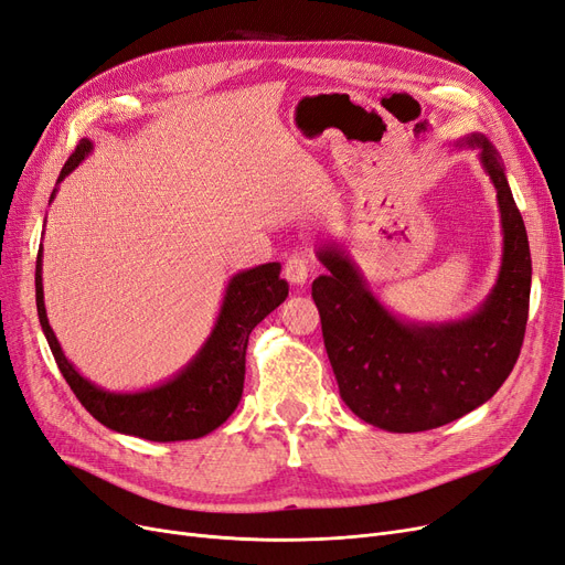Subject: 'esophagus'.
<instances>
[{
    "instance_id": "esophagus-1",
    "label": "esophagus",
    "mask_w": 565,
    "mask_h": 565,
    "mask_svg": "<svg viewBox=\"0 0 565 565\" xmlns=\"http://www.w3.org/2000/svg\"><path fill=\"white\" fill-rule=\"evenodd\" d=\"M284 277L288 279V284L305 286L307 277H309V258L305 254L290 256L284 265Z\"/></svg>"
}]
</instances>
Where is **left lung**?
Listing matches in <instances>:
<instances>
[{
  "mask_svg": "<svg viewBox=\"0 0 565 565\" xmlns=\"http://www.w3.org/2000/svg\"><path fill=\"white\" fill-rule=\"evenodd\" d=\"M477 153L495 188L503 256L493 288L470 315L416 321L372 294L359 263L338 244L317 248L328 269L311 284L323 344L344 405L370 426L422 433L484 405L512 372L529 319L531 248L505 164L482 132L451 141Z\"/></svg>",
  "mask_w": 565,
  "mask_h": 565,
  "instance_id": "1",
  "label": "left lung"
}]
</instances>
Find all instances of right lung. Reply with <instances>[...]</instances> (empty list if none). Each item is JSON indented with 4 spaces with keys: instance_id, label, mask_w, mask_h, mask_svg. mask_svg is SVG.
Instances as JSON below:
<instances>
[{
    "instance_id": "right-lung-1",
    "label": "right lung",
    "mask_w": 565,
    "mask_h": 565,
    "mask_svg": "<svg viewBox=\"0 0 565 565\" xmlns=\"http://www.w3.org/2000/svg\"><path fill=\"white\" fill-rule=\"evenodd\" d=\"M93 149L95 146L88 137L78 141L76 151L62 167L49 204L57 195V185L93 153ZM41 271H44V246H39L34 275L36 315L62 377L102 426L151 443L198 440L227 422V416L242 401L250 330L288 298V284L279 277V263L237 271L225 286L212 332L177 374L141 391H107L83 377L62 351L49 323Z\"/></svg>"
}]
</instances>
